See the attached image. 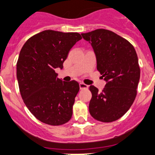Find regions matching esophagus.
<instances>
[{
    "label": "esophagus",
    "instance_id": "obj_1",
    "mask_svg": "<svg viewBox=\"0 0 155 155\" xmlns=\"http://www.w3.org/2000/svg\"><path fill=\"white\" fill-rule=\"evenodd\" d=\"M79 86H80V89H87L88 88V86L87 84H85L84 83H80L79 84Z\"/></svg>",
    "mask_w": 155,
    "mask_h": 155
}]
</instances>
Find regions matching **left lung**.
Listing matches in <instances>:
<instances>
[{"label":"left lung","instance_id":"left-lung-1","mask_svg":"<svg viewBox=\"0 0 155 155\" xmlns=\"http://www.w3.org/2000/svg\"><path fill=\"white\" fill-rule=\"evenodd\" d=\"M97 58V69L107 81L101 91L91 85V115L101 122L114 121L129 110L137 95L140 67L133 45L109 30L97 29L81 34Z\"/></svg>","mask_w":155,"mask_h":155}]
</instances>
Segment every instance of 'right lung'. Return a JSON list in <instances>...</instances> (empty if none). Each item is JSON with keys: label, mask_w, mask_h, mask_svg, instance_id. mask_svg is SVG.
Instances as JSON below:
<instances>
[{"label": "right lung", "mask_w": 155, "mask_h": 155, "mask_svg": "<svg viewBox=\"0 0 155 155\" xmlns=\"http://www.w3.org/2000/svg\"><path fill=\"white\" fill-rule=\"evenodd\" d=\"M81 38L76 32L46 30L30 38L20 51L17 78L21 97L45 124L62 125L71 118L79 84L59 79L55 68H63L69 51Z\"/></svg>", "instance_id": "1"}]
</instances>
